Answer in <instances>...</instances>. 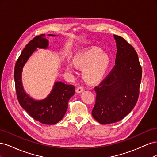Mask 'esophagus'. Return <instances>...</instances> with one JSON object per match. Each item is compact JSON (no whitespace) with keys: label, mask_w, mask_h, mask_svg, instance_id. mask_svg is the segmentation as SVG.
I'll use <instances>...</instances> for the list:
<instances>
[{"label":"esophagus","mask_w":157,"mask_h":157,"mask_svg":"<svg viewBox=\"0 0 157 157\" xmlns=\"http://www.w3.org/2000/svg\"><path fill=\"white\" fill-rule=\"evenodd\" d=\"M84 90V87H82V86H78V87L77 88V90H76V92H77L78 93V94H80V93H81L82 92H83Z\"/></svg>","instance_id":"obj_1"}]
</instances>
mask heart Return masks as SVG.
<instances>
[{"label": "heart", "mask_w": 157, "mask_h": 157, "mask_svg": "<svg viewBox=\"0 0 157 157\" xmlns=\"http://www.w3.org/2000/svg\"><path fill=\"white\" fill-rule=\"evenodd\" d=\"M73 63H69L67 70L74 73L75 66L83 67L84 77L90 82H95L106 74L111 65L109 55L98 47H90L76 53L73 59Z\"/></svg>", "instance_id": "obj_1"}]
</instances>
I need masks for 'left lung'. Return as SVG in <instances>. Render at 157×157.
<instances>
[{"instance_id": "left-lung-1", "label": "left lung", "mask_w": 157, "mask_h": 157, "mask_svg": "<svg viewBox=\"0 0 157 157\" xmlns=\"http://www.w3.org/2000/svg\"><path fill=\"white\" fill-rule=\"evenodd\" d=\"M113 36L117 48L115 65L94 88L96 99L92 114L101 124L120 121L131 112L138 99L142 75L134 48L122 37Z\"/></svg>"}]
</instances>
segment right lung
Returning <instances> with one entry per match:
<instances>
[{"label": "right lung", "mask_w": 157, "mask_h": 157, "mask_svg": "<svg viewBox=\"0 0 157 157\" xmlns=\"http://www.w3.org/2000/svg\"><path fill=\"white\" fill-rule=\"evenodd\" d=\"M48 36L56 35L49 34ZM48 46L49 42L45 38L44 34L36 36L26 45L16 61L14 69V80L17 98L21 107L36 121L42 124L52 125L63 118L67 111L69 99L75 94V86L56 81L48 96L37 100L25 92L21 80L23 68L31 56L37 48L47 49Z\"/></svg>", "instance_id": "obj_1"}]
</instances>
